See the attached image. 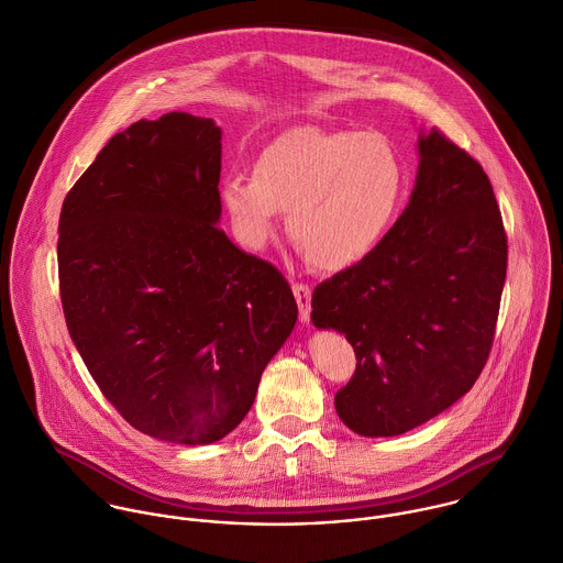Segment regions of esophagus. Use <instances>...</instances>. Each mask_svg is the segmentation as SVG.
<instances>
[{
  "label": "esophagus",
  "instance_id": "obj_1",
  "mask_svg": "<svg viewBox=\"0 0 563 563\" xmlns=\"http://www.w3.org/2000/svg\"><path fill=\"white\" fill-rule=\"evenodd\" d=\"M294 296L298 302V311H300V322H309L311 318V287L302 285V283H294Z\"/></svg>",
  "mask_w": 563,
  "mask_h": 563
}]
</instances>
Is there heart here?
<instances>
[{"mask_svg": "<svg viewBox=\"0 0 563 563\" xmlns=\"http://www.w3.org/2000/svg\"><path fill=\"white\" fill-rule=\"evenodd\" d=\"M404 195L406 168L386 135L311 124L276 137L254 177L221 184L223 210L245 247L263 250L285 210L291 241L324 272L366 261L393 230Z\"/></svg>", "mask_w": 563, "mask_h": 563, "instance_id": "heart-1", "label": "heart"}]
</instances>
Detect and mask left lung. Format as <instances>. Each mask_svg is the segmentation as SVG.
<instances>
[{
    "label": "left lung",
    "instance_id": "1",
    "mask_svg": "<svg viewBox=\"0 0 563 563\" xmlns=\"http://www.w3.org/2000/svg\"><path fill=\"white\" fill-rule=\"evenodd\" d=\"M417 146L410 203L384 243L311 298L316 329L346 335L357 357L338 417L371 439L415 430L472 390L507 278V234L483 166L437 129Z\"/></svg>",
    "mask_w": 563,
    "mask_h": 563
}]
</instances>
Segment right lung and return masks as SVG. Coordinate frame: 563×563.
<instances>
[{"label":"right lung","mask_w":563,"mask_h":563,"mask_svg":"<svg viewBox=\"0 0 563 563\" xmlns=\"http://www.w3.org/2000/svg\"><path fill=\"white\" fill-rule=\"evenodd\" d=\"M221 129L184 111L115 133L67 192L58 280L69 338L142 434L210 445L250 412L298 320L283 274L221 219Z\"/></svg>","instance_id":"add662e5"}]
</instances>
